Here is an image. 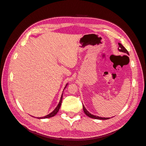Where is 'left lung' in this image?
<instances>
[{"label":"left lung","instance_id":"1","mask_svg":"<svg viewBox=\"0 0 146 146\" xmlns=\"http://www.w3.org/2000/svg\"><path fill=\"white\" fill-rule=\"evenodd\" d=\"M119 44V48H118V50L119 52H123V53H125L127 55H129V52H128L126 48L123 47L121 43H118ZM83 111L84 113H85L86 115H87L88 117H91V118H93V119H101V120H107V119H110L109 117H99V116H97L95 115H93V114H91L89 111H88V110L85 108V106L83 105Z\"/></svg>","mask_w":146,"mask_h":146}]
</instances>
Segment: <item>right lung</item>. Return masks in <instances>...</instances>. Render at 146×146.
I'll return each mask as SVG.
<instances>
[{"instance_id":"1","label":"right lung","mask_w":146,"mask_h":146,"mask_svg":"<svg viewBox=\"0 0 146 146\" xmlns=\"http://www.w3.org/2000/svg\"><path fill=\"white\" fill-rule=\"evenodd\" d=\"M68 83L66 84V86L64 87V90L66 88V86H68ZM64 90H63V91H64ZM63 92L62 94H61V98H60V102H59V103H58V105H57V107L55 108V110H54V111H53L52 113H50V114H47V115L45 116L41 117H37V118H38V119H46V118H50V117H53V116H55L56 114V113L58 112L59 110H60V107H61V102H62V99H63Z\"/></svg>"}]
</instances>
